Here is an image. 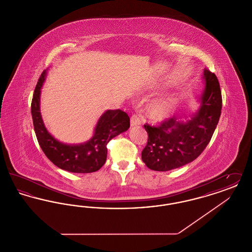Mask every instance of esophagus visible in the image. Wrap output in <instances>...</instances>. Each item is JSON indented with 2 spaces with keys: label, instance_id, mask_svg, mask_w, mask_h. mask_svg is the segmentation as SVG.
<instances>
[{
  "label": "esophagus",
  "instance_id": "esophagus-1",
  "mask_svg": "<svg viewBox=\"0 0 252 252\" xmlns=\"http://www.w3.org/2000/svg\"><path fill=\"white\" fill-rule=\"evenodd\" d=\"M130 124H131L132 126H139V125L142 124V119H141V117H140L139 115L134 114V115H132L131 116Z\"/></svg>",
  "mask_w": 252,
  "mask_h": 252
}]
</instances>
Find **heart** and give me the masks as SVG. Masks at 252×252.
Returning a JSON list of instances; mask_svg holds the SVG:
<instances>
[{
  "mask_svg": "<svg viewBox=\"0 0 252 252\" xmlns=\"http://www.w3.org/2000/svg\"><path fill=\"white\" fill-rule=\"evenodd\" d=\"M175 105L172 98H158L152 101L148 107V114L153 119H162L167 116Z\"/></svg>",
  "mask_w": 252,
  "mask_h": 252,
  "instance_id": "1",
  "label": "heart"
}]
</instances>
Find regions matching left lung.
Returning <instances> with one entry per match:
<instances>
[{
  "label": "left lung",
  "instance_id": "1",
  "mask_svg": "<svg viewBox=\"0 0 252 252\" xmlns=\"http://www.w3.org/2000/svg\"><path fill=\"white\" fill-rule=\"evenodd\" d=\"M205 89L201 106L190 120L173 116L156 126L148 124L147 144L142 151L145 165L154 171H169L195 159L210 143L221 115L222 95L214 72L204 69Z\"/></svg>",
  "mask_w": 252,
  "mask_h": 252
}]
</instances>
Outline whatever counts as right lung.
<instances>
[{"instance_id": "add662e5", "label": "right lung", "mask_w": 252, "mask_h": 252, "mask_svg": "<svg viewBox=\"0 0 252 252\" xmlns=\"http://www.w3.org/2000/svg\"><path fill=\"white\" fill-rule=\"evenodd\" d=\"M46 71L38 78L31 103V113L37 142L45 156L58 167L72 173H93L102 167L107 159L108 142L126 131L130 119L121 109L107 110L98 120L93 138L84 144H62L46 129L39 110L40 89L45 79Z\"/></svg>"}]
</instances>
